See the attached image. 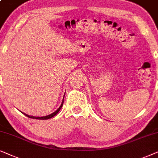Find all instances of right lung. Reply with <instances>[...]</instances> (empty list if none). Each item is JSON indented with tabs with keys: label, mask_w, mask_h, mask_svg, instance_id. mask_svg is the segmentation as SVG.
<instances>
[{
	"label": "right lung",
	"mask_w": 158,
	"mask_h": 158,
	"mask_svg": "<svg viewBox=\"0 0 158 158\" xmlns=\"http://www.w3.org/2000/svg\"><path fill=\"white\" fill-rule=\"evenodd\" d=\"M63 104H64V100H63V102H62L61 105H60V106L59 107V108H58L57 109V110H56V111H55V112H53L52 113H51V114H50V115H46V116H43V117H35V116H31V115H27V114H26V113H24V115H26V116L29 117V118H36V119H39V120H46V119H49V118H51L52 117L55 116V115H56V114H57V113H58V112H59L60 110V108H62Z\"/></svg>",
	"instance_id": "add662e5"
}]
</instances>
